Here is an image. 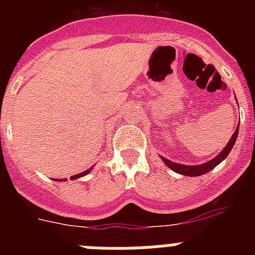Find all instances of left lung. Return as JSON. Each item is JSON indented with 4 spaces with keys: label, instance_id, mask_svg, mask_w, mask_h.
I'll return each mask as SVG.
<instances>
[{
    "label": "left lung",
    "instance_id": "obj_1",
    "mask_svg": "<svg viewBox=\"0 0 255 255\" xmlns=\"http://www.w3.org/2000/svg\"><path fill=\"white\" fill-rule=\"evenodd\" d=\"M238 134H239V125H238V129L235 130V132L233 134L231 139L229 140V143L226 144V147L221 150L220 154L216 155L215 158L211 159V161H208V162H206V163H203V164L188 166V164L175 163V162L170 161V159H166L164 157H161V158H162V161L164 162V164H166V166H168V167H170L171 170L175 171V172L181 173V175H185V176H200V175H204V173H207V172H209L211 170H213V168H215L217 164H220L221 162L226 158L227 155H229V153L231 152V149H233L234 144H235V141H236V138H238Z\"/></svg>",
    "mask_w": 255,
    "mask_h": 255
}]
</instances>
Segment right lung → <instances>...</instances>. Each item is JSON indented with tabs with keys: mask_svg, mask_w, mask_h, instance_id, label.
<instances>
[{
	"mask_svg": "<svg viewBox=\"0 0 255 255\" xmlns=\"http://www.w3.org/2000/svg\"><path fill=\"white\" fill-rule=\"evenodd\" d=\"M94 167V166H93ZM92 167V168H93ZM92 168H89V170H85L84 172H82V173H78V175H74V176H71L70 177V180H75V179H79V177H83V176H85V175H88V173L91 172V170ZM64 180H66V179H60V180H57V181H64Z\"/></svg>",
	"mask_w": 255,
	"mask_h": 255,
	"instance_id": "obj_1",
	"label": "right lung"
}]
</instances>
